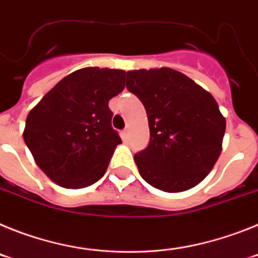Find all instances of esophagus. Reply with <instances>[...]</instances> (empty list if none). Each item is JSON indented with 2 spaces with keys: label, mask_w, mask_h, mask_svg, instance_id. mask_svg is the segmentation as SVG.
<instances>
[{
  "label": "esophagus",
  "mask_w": 258,
  "mask_h": 258,
  "mask_svg": "<svg viewBox=\"0 0 258 258\" xmlns=\"http://www.w3.org/2000/svg\"><path fill=\"white\" fill-rule=\"evenodd\" d=\"M129 138H131V133H129V129H125V131L122 132V140H124L125 142H127V141H129Z\"/></svg>",
  "instance_id": "1"
}]
</instances>
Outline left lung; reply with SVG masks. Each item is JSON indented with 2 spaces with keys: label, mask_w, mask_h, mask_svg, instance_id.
<instances>
[{
  "label": "left lung",
  "mask_w": 258,
  "mask_h": 258,
  "mask_svg": "<svg viewBox=\"0 0 258 258\" xmlns=\"http://www.w3.org/2000/svg\"><path fill=\"white\" fill-rule=\"evenodd\" d=\"M126 89L149 118V146L134 155L141 177L165 192L195 187L222 150L226 121L216 99L172 68L127 71Z\"/></svg>",
  "instance_id": "1"
}]
</instances>
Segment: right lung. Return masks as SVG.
<instances>
[{"label":"right lung","instance_id":"right-lung-1","mask_svg":"<svg viewBox=\"0 0 258 258\" xmlns=\"http://www.w3.org/2000/svg\"><path fill=\"white\" fill-rule=\"evenodd\" d=\"M125 71L88 67L61 79L29 111L24 142L59 186L84 188L106 173L121 138L108 102L124 90Z\"/></svg>","mask_w":258,"mask_h":258}]
</instances>
